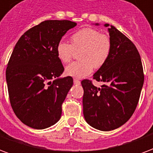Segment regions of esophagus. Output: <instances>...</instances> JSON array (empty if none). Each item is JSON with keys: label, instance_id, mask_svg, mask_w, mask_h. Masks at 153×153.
Instances as JSON below:
<instances>
[{"label": "esophagus", "instance_id": "obj_1", "mask_svg": "<svg viewBox=\"0 0 153 153\" xmlns=\"http://www.w3.org/2000/svg\"><path fill=\"white\" fill-rule=\"evenodd\" d=\"M74 84H80V81L77 79H74Z\"/></svg>", "mask_w": 153, "mask_h": 153}]
</instances>
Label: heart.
I'll return each instance as SVG.
<instances>
[{
  "instance_id": "obj_1",
  "label": "heart",
  "mask_w": 153,
  "mask_h": 153,
  "mask_svg": "<svg viewBox=\"0 0 153 153\" xmlns=\"http://www.w3.org/2000/svg\"><path fill=\"white\" fill-rule=\"evenodd\" d=\"M111 40L108 35L93 28H83L70 36V43L60 40L56 51L58 59L64 64L69 63L74 51H79V61L73 62L65 67L69 76L83 78L92 73L93 68H101L105 65L111 51Z\"/></svg>"
}]
</instances>
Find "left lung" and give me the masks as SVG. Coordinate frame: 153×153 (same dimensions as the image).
Returning <instances> with one entry per match:
<instances>
[{"label": "left lung", "mask_w": 153, "mask_h": 153, "mask_svg": "<svg viewBox=\"0 0 153 153\" xmlns=\"http://www.w3.org/2000/svg\"><path fill=\"white\" fill-rule=\"evenodd\" d=\"M108 30L112 45L111 55L93 74V79L106 84L97 88L92 80L81 82L84 118L102 131L113 130L128 121L137 107L144 81L141 58L134 44L112 25Z\"/></svg>", "instance_id": "8db88e82"}]
</instances>
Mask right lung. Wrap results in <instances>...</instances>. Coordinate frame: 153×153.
<instances>
[{
    "instance_id": "1",
    "label": "right lung",
    "mask_w": 153,
    "mask_h": 153,
    "mask_svg": "<svg viewBox=\"0 0 153 153\" xmlns=\"http://www.w3.org/2000/svg\"><path fill=\"white\" fill-rule=\"evenodd\" d=\"M76 25L70 20L41 22L22 35L13 50L5 71L10 102L16 116L31 128H48L61 116L73 78L58 79L65 69L56 47Z\"/></svg>"
}]
</instances>
